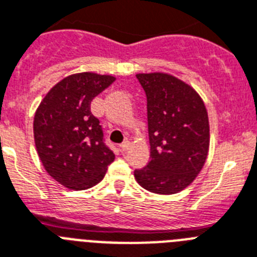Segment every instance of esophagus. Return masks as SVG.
I'll return each instance as SVG.
<instances>
[{"label": "esophagus", "mask_w": 257, "mask_h": 257, "mask_svg": "<svg viewBox=\"0 0 257 257\" xmlns=\"http://www.w3.org/2000/svg\"><path fill=\"white\" fill-rule=\"evenodd\" d=\"M120 148H121L122 152H128L129 149H131V142H129V141H124L121 144V145H120Z\"/></svg>", "instance_id": "obj_1"}]
</instances>
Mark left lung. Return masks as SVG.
Returning a JSON list of instances; mask_svg holds the SVG:
<instances>
[{
	"label": "left lung",
	"mask_w": 257,
	"mask_h": 257,
	"mask_svg": "<svg viewBox=\"0 0 257 257\" xmlns=\"http://www.w3.org/2000/svg\"><path fill=\"white\" fill-rule=\"evenodd\" d=\"M148 98L150 162L136 170L142 188L174 195L191 184L205 165L210 142L208 111L195 88L169 73L136 74Z\"/></svg>",
	"instance_id": "1"
}]
</instances>
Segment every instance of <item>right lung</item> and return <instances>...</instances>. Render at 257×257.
Instances as JSON below:
<instances>
[{
  "instance_id": "obj_1",
  "label": "right lung",
  "mask_w": 257,
  "mask_h": 257,
  "mask_svg": "<svg viewBox=\"0 0 257 257\" xmlns=\"http://www.w3.org/2000/svg\"><path fill=\"white\" fill-rule=\"evenodd\" d=\"M115 79L92 72L68 75L47 92L36 109V152L49 176L66 188H91L104 178L115 159L90 109L92 99Z\"/></svg>"
}]
</instances>
